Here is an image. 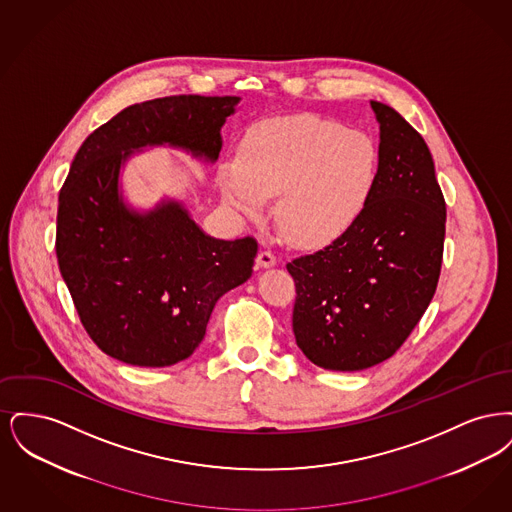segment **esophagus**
<instances>
[{
    "label": "esophagus",
    "instance_id": "1",
    "mask_svg": "<svg viewBox=\"0 0 512 512\" xmlns=\"http://www.w3.org/2000/svg\"><path fill=\"white\" fill-rule=\"evenodd\" d=\"M257 265L261 268H270L276 265V257H274V253L270 251V249H263V251H259V255H257Z\"/></svg>",
    "mask_w": 512,
    "mask_h": 512
}]
</instances>
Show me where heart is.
Listing matches in <instances>:
<instances>
[{
	"label": "heart",
	"instance_id": "1",
	"mask_svg": "<svg viewBox=\"0 0 512 512\" xmlns=\"http://www.w3.org/2000/svg\"><path fill=\"white\" fill-rule=\"evenodd\" d=\"M378 163V146L363 130L309 113L276 117L245 132L238 161L220 163V194L249 219L274 197L278 230L292 244L322 247L361 219Z\"/></svg>",
	"mask_w": 512,
	"mask_h": 512
}]
</instances>
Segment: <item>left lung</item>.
Segmentation results:
<instances>
[{
	"mask_svg": "<svg viewBox=\"0 0 512 512\" xmlns=\"http://www.w3.org/2000/svg\"><path fill=\"white\" fill-rule=\"evenodd\" d=\"M370 107L380 124V163L365 213L336 242L286 265L297 292V347L326 370L390 359L438 288L445 201L432 153L393 107Z\"/></svg>",
	"mask_w": 512,
	"mask_h": 512,
	"instance_id": "left-lung-1",
	"label": "left lung"
}]
</instances>
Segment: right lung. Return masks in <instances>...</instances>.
Listing matches in <instances>:
<instances>
[{
    "instance_id": "obj_1",
    "label": "right lung",
    "mask_w": 512,
    "mask_h": 512,
    "mask_svg": "<svg viewBox=\"0 0 512 512\" xmlns=\"http://www.w3.org/2000/svg\"><path fill=\"white\" fill-rule=\"evenodd\" d=\"M240 98L171 96L122 109L74 155L59 194L55 251L80 320L109 357L171 366L201 343L220 297L251 278L257 242L217 240L184 201L134 207L126 163L151 147L217 163Z\"/></svg>"
}]
</instances>
